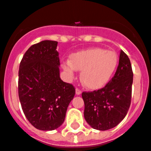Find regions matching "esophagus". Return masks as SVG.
I'll use <instances>...</instances> for the list:
<instances>
[{
	"mask_svg": "<svg viewBox=\"0 0 151 151\" xmlns=\"http://www.w3.org/2000/svg\"><path fill=\"white\" fill-rule=\"evenodd\" d=\"M76 94L77 95H80V94H82V91L80 90L79 88H76Z\"/></svg>",
	"mask_w": 151,
	"mask_h": 151,
	"instance_id": "34e87169",
	"label": "esophagus"
}]
</instances>
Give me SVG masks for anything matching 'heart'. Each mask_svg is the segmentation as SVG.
<instances>
[{
	"label": "heart",
	"instance_id": "obj_1",
	"mask_svg": "<svg viewBox=\"0 0 151 151\" xmlns=\"http://www.w3.org/2000/svg\"><path fill=\"white\" fill-rule=\"evenodd\" d=\"M118 65V56L114 51L101 47L82 50L69 56V61L62 63V68L69 78L76 70L82 71L81 80L87 88H102L111 80Z\"/></svg>",
	"mask_w": 151,
	"mask_h": 151
}]
</instances>
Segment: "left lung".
<instances>
[{"label": "left lung", "mask_w": 151, "mask_h": 151, "mask_svg": "<svg viewBox=\"0 0 151 151\" xmlns=\"http://www.w3.org/2000/svg\"><path fill=\"white\" fill-rule=\"evenodd\" d=\"M132 82L130 60L121 50L116 72L107 85L97 91L82 92L86 122L93 129L100 131L116 127L129 109Z\"/></svg>", "instance_id": "8db88e82"}]
</instances>
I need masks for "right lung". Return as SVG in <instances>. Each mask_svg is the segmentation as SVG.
Returning a JSON list of instances; mask_svg holds the SVG:
<instances>
[{
    "label": "right lung",
    "mask_w": 151,
    "mask_h": 151,
    "mask_svg": "<svg viewBox=\"0 0 151 151\" xmlns=\"http://www.w3.org/2000/svg\"><path fill=\"white\" fill-rule=\"evenodd\" d=\"M57 43L45 40L32 45L19 64L18 92L22 111L35 128L42 131L62 125L76 94L73 85L60 77Z\"/></svg>",
    "instance_id": "1"
}]
</instances>
